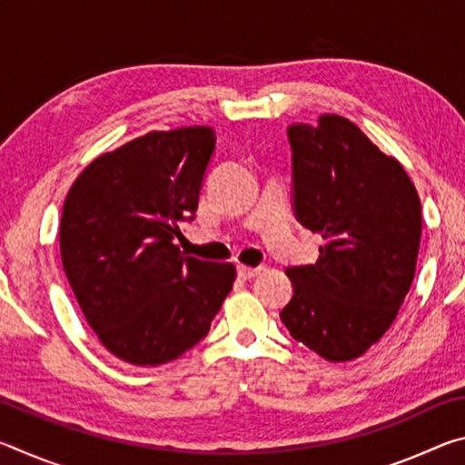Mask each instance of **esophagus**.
<instances>
[{
    "mask_svg": "<svg viewBox=\"0 0 465 465\" xmlns=\"http://www.w3.org/2000/svg\"><path fill=\"white\" fill-rule=\"evenodd\" d=\"M258 272H261V266H256V269H252V266H238V277L243 281L254 279Z\"/></svg>",
    "mask_w": 465,
    "mask_h": 465,
    "instance_id": "1",
    "label": "esophagus"
}]
</instances>
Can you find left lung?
<instances>
[{
    "instance_id": "8db88e82",
    "label": "left lung",
    "mask_w": 465,
    "mask_h": 465,
    "mask_svg": "<svg viewBox=\"0 0 465 465\" xmlns=\"http://www.w3.org/2000/svg\"><path fill=\"white\" fill-rule=\"evenodd\" d=\"M287 137L295 219L324 243L316 262L287 269L293 297L281 320L326 361H352L388 332L411 291L419 194L400 162L344 116L295 123Z\"/></svg>"
}]
</instances>
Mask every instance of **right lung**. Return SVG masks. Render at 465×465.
<instances>
[{"instance_id": "obj_1", "label": "right lung", "mask_w": 465, "mask_h": 465, "mask_svg": "<svg viewBox=\"0 0 465 465\" xmlns=\"http://www.w3.org/2000/svg\"><path fill=\"white\" fill-rule=\"evenodd\" d=\"M209 127L153 131L96 157L69 188L61 261L100 342L131 365L174 361L207 336L233 264L176 246L215 153Z\"/></svg>"}]
</instances>
